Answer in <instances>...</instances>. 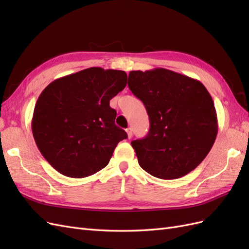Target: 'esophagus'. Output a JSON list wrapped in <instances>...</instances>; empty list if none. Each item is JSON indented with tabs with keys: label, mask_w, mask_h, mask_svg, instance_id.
<instances>
[{
	"label": "esophagus",
	"mask_w": 249,
	"mask_h": 249,
	"mask_svg": "<svg viewBox=\"0 0 249 249\" xmlns=\"http://www.w3.org/2000/svg\"><path fill=\"white\" fill-rule=\"evenodd\" d=\"M125 131H126V134H127V138L131 139V138H132V136H133L132 129H131V127H127V129H126Z\"/></svg>",
	"instance_id": "34e87169"
}]
</instances>
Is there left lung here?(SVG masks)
Masks as SVG:
<instances>
[{
	"instance_id": "left-lung-1",
	"label": "left lung",
	"mask_w": 249,
	"mask_h": 249,
	"mask_svg": "<svg viewBox=\"0 0 249 249\" xmlns=\"http://www.w3.org/2000/svg\"><path fill=\"white\" fill-rule=\"evenodd\" d=\"M127 85L149 117L145 138L132 141L138 163L162 179L182 178L196 168L218 132L212 96L197 80L166 69L132 71Z\"/></svg>"
}]
</instances>
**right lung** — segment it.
Segmentation results:
<instances>
[{
  "label": "right lung",
  "mask_w": 249,
  "mask_h": 249,
  "mask_svg": "<svg viewBox=\"0 0 249 249\" xmlns=\"http://www.w3.org/2000/svg\"><path fill=\"white\" fill-rule=\"evenodd\" d=\"M123 71L90 67L53 81L36 102L32 132L41 155L61 175L86 178L106 167L126 133L110 100L126 85Z\"/></svg>",
  "instance_id": "1"
}]
</instances>
